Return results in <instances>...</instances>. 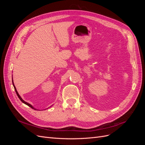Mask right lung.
Instances as JSON below:
<instances>
[{"mask_svg": "<svg viewBox=\"0 0 145 145\" xmlns=\"http://www.w3.org/2000/svg\"><path fill=\"white\" fill-rule=\"evenodd\" d=\"M12 85H13V86H14V89H15V91H16V94H17V96H18V97L19 98V99L22 101V102L24 103H25V105H28V106H29V107H31V108H33V109H36V108H34L31 105H30L29 103H27V102H26L25 101H24L22 99V97H20V95L19 94V93H18V92L17 91V89H16V87H15V86H14V83H13V80L12 79Z\"/></svg>", "mask_w": 145, "mask_h": 145, "instance_id": "obj_1", "label": "right lung"}]
</instances>
